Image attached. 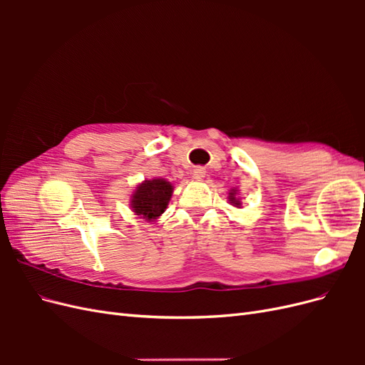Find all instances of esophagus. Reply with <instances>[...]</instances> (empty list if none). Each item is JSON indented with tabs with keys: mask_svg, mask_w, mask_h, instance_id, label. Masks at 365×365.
Returning a JSON list of instances; mask_svg holds the SVG:
<instances>
[{
	"mask_svg": "<svg viewBox=\"0 0 365 365\" xmlns=\"http://www.w3.org/2000/svg\"><path fill=\"white\" fill-rule=\"evenodd\" d=\"M205 175V169L202 168V165H196V168L193 169V178L195 180H202Z\"/></svg>",
	"mask_w": 365,
	"mask_h": 365,
	"instance_id": "obj_1",
	"label": "esophagus"
}]
</instances>
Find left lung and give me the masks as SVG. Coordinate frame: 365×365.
<instances>
[{
    "mask_svg": "<svg viewBox=\"0 0 365 365\" xmlns=\"http://www.w3.org/2000/svg\"><path fill=\"white\" fill-rule=\"evenodd\" d=\"M228 200H230L231 202H233V204H236V207L240 205L239 197H236V190H231V193H230V196H228Z\"/></svg>",
    "mask_w": 365,
    "mask_h": 365,
    "instance_id": "8db88e82",
    "label": "left lung"
}]
</instances>
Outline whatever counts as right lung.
Listing matches in <instances>:
<instances>
[{"label": "right lung", "instance_id": "1", "mask_svg": "<svg viewBox=\"0 0 365 365\" xmlns=\"http://www.w3.org/2000/svg\"><path fill=\"white\" fill-rule=\"evenodd\" d=\"M172 192L173 187L164 180L145 181L137 187L134 196H132V208L138 216L146 217L148 220H155L168 208Z\"/></svg>", "mask_w": 365, "mask_h": 365}]
</instances>
